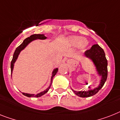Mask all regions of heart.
<instances>
[{
    "instance_id": "heart-1",
    "label": "heart",
    "mask_w": 120,
    "mask_h": 120,
    "mask_svg": "<svg viewBox=\"0 0 120 120\" xmlns=\"http://www.w3.org/2000/svg\"><path fill=\"white\" fill-rule=\"evenodd\" d=\"M85 39L80 36H72L70 37L69 41V43L74 46H77L83 44V46H85L86 45V42H85Z\"/></svg>"
}]
</instances>
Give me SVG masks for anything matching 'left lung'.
<instances>
[{
	"label": "left lung",
	"mask_w": 120,
	"mask_h": 120,
	"mask_svg": "<svg viewBox=\"0 0 120 120\" xmlns=\"http://www.w3.org/2000/svg\"><path fill=\"white\" fill-rule=\"evenodd\" d=\"M85 55L92 59L99 75H102V80L99 87L93 88L90 87V90L86 91H75L72 90L76 95L82 98H87L96 94L104 85L107 78V60L105 58L104 49L98 44L93 45L91 48L87 49Z\"/></svg>",
	"instance_id": "1"
}]
</instances>
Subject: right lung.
<instances>
[{
    "label": "right lung",
    "instance_id": "right-lung-1",
    "mask_svg": "<svg viewBox=\"0 0 120 120\" xmlns=\"http://www.w3.org/2000/svg\"><path fill=\"white\" fill-rule=\"evenodd\" d=\"M46 37L43 34H34V35H30V37H27V38H26L25 40L23 41V42H22V43H21V44L19 46H18L17 48H16L15 51V53H14V54H13V59H12V60H11V73H12V72H13L14 64H15V62L16 60L17 59L18 56L19 54V53L21 52V50H22V49L25 48L26 46L27 45L29 44V43H30V41H32V40H35V39H41V40H44V39H46ZM58 68H56V69H55L54 71H53V74H52V77H51V83H52V80H53V77L55 76V75L56 74V73L58 72ZM51 85H50V86H49V88H48L46 89L45 91H43V92H41V93L37 94H36V95L30 94H27V93H22V94L24 95V96H27V97H29V98H30V97H36V98L40 97L41 96L45 94L46 93L48 92V91L49 90V89L50 88Z\"/></svg>",
    "mask_w": 120,
    "mask_h": 120
}]
</instances>
